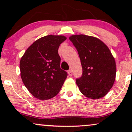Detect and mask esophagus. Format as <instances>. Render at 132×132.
<instances>
[{
  "label": "esophagus",
  "mask_w": 132,
  "mask_h": 132,
  "mask_svg": "<svg viewBox=\"0 0 132 132\" xmlns=\"http://www.w3.org/2000/svg\"><path fill=\"white\" fill-rule=\"evenodd\" d=\"M68 75H69V76H72V70H71V69H69V70L68 71Z\"/></svg>",
  "instance_id": "1"
}]
</instances>
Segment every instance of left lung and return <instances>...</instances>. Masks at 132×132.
Wrapping results in <instances>:
<instances>
[{
    "mask_svg": "<svg viewBox=\"0 0 132 132\" xmlns=\"http://www.w3.org/2000/svg\"><path fill=\"white\" fill-rule=\"evenodd\" d=\"M69 40L78 51L82 75L76 79L80 91L87 97L98 99L108 93L116 79L114 57L105 43L97 38L75 35Z\"/></svg>",
    "mask_w": 132,
    "mask_h": 132,
    "instance_id": "1",
    "label": "left lung"
}]
</instances>
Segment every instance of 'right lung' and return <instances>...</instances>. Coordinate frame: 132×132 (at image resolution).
<instances>
[{
	"label": "right lung",
	"instance_id": "1",
	"mask_svg": "<svg viewBox=\"0 0 132 132\" xmlns=\"http://www.w3.org/2000/svg\"><path fill=\"white\" fill-rule=\"evenodd\" d=\"M66 40L62 35H47L28 47L20 62L24 85L37 99L47 100L60 91L68 73L60 68V44Z\"/></svg>",
	"mask_w": 132,
	"mask_h": 132
}]
</instances>
